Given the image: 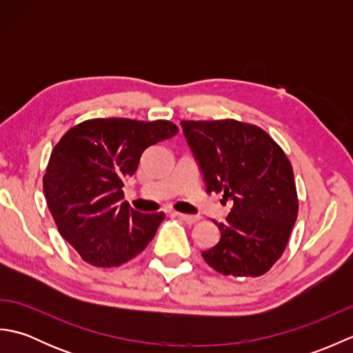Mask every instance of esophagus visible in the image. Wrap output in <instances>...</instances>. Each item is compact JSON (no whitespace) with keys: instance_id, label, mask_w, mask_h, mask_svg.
<instances>
[{"instance_id":"34e87169","label":"esophagus","mask_w":353,"mask_h":353,"mask_svg":"<svg viewBox=\"0 0 353 353\" xmlns=\"http://www.w3.org/2000/svg\"><path fill=\"white\" fill-rule=\"evenodd\" d=\"M176 216L177 219H181L182 221L188 223V224H192V223H197L200 220L199 215H188V214H181V212H176Z\"/></svg>"}]
</instances>
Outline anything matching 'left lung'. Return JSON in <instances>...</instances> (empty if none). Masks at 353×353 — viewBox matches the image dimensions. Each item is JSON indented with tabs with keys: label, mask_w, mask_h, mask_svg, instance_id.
<instances>
[{
	"label": "left lung",
	"mask_w": 353,
	"mask_h": 353,
	"mask_svg": "<svg viewBox=\"0 0 353 353\" xmlns=\"http://www.w3.org/2000/svg\"><path fill=\"white\" fill-rule=\"evenodd\" d=\"M205 176L206 192L234 205L221 238L201 256L226 276L267 273L282 256L299 212L291 162L270 134L236 119L182 121Z\"/></svg>",
	"instance_id": "left-lung-1"
}]
</instances>
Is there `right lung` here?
Listing matches in <instances>:
<instances>
[{"label":"right lung","mask_w":353,"mask_h":353,"mask_svg":"<svg viewBox=\"0 0 353 353\" xmlns=\"http://www.w3.org/2000/svg\"><path fill=\"white\" fill-rule=\"evenodd\" d=\"M179 127L129 118L86 119L52 148L43 194L59 234L81 259L95 267H118L145 249L165 214H142L124 199V179L141 154L168 139Z\"/></svg>","instance_id":"add662e5"}]
</instances>
